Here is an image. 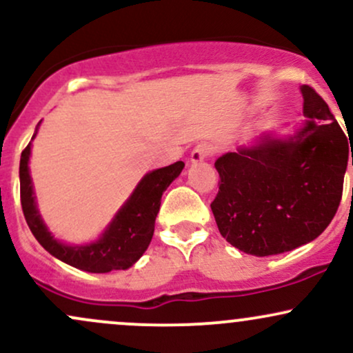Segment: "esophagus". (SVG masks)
Returning a JSON list of instances; mask_svg holds the SVG:
<instances>
[{"label":"esophagus","instance_id":"34e87169","mask_svg":"<svg viewBox=\"0 0 353 353\" xmlns=\"http://www.w3.org/2000/svg\"><path fill=\"white\" fill-rule=\"evenodd\" d=\"M210 154H212V148H210L209 144L201 143L194 148L192 152H190V161H192V163H201V161L208 159Z\"/></svg>","mask_w":353,"mask_h":353}]
</instances>
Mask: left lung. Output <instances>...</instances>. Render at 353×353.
<instances>
[{
    "mask_svg": "<svg viewBox=\"0 0 353 353\" xmlns=\"http://www.w3.org/2000/svg\"><path fill=\"white\" fill-rule=\"evenodd\" d=\"M301 91L309 119L294 136L262 134L214 164L221 181L210 209L219 232L245 254L265 257L314 241L342 199L347 136L314 89Z\"/></svg>",
    "mask_w": 353,
    "mask_h": 353,
    "instance_id": "8db88e82",
    "label": "left lung"
}]
</instances>
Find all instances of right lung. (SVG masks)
<instances>
[{
	"label": "right lung",
	"mask_w": 353,
	"mask_h": 353,
	"mask_svg": "<svg viewBox=\"0 0 353 353\" xmlns=\"http://www.w3.org/2000/svg\"><path fill=\"white\" fill-rule=\"evenodd\" d=\"M36 132H38V128H36ZM30 156L31 143L24 148L21 161H19L21 208L31 232L36 241L56 259L92 274L125 270L139 261L141 255L151 244L163 192L184 169V163L177 161L171 165L148 172L136 185L131 197L117 210L112 222L101 234L98 241L86 245H68L54 239L36 208L33 181L30 176V165H28Z\"/></svg>",
	"instance_id": "add662e5"
}]
</instances>
